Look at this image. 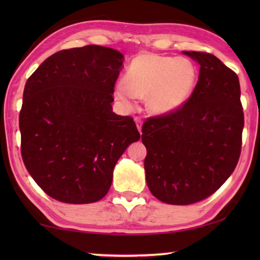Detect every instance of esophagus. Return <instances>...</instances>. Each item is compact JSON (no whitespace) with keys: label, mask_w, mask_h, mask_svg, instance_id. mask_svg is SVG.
I'll return each instance as SVG.
<instances>
[{"label":"esophagus","mask_w":260,"mask_h":260,"mask_svg":"<svg viewBox=\"0 0 260 260\" xmlns=\"http://www.w3.org/2000/svg\"><path fill=\"white\" fill-rule=\"evenodd\" d=\"M134 120H135L136 127H138V129H139V132L141 133V129H142V119H141L140 117H135Z\"/></svg>","instance_id":"1"}]
</instances>
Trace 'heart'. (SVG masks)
I'll use <instances>...</instances> for the list:
<instances>
[{"mask_svg": "<svg viewBox=\"0 0 260 260\" xmlns=\"http://www.w3.org/2000/svg\"><path fill=\"white\" fill-rule=\"evenodd\" d=\"M196 81V68L187 58L141 54L132 60L124 82L114 87V96L128 109L138 98H147L149 111L166 114L187 102Z\"/></svg>", "mask_w": 260, "mask_h": 260, "instance_id": "obj_1", "label": "heart"}]
</instances>
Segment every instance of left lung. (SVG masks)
I'll use <instances>...</instances> for the list:
<instances>
[{
	"mask_svg": "<svg viewBox=\"0 0 260 260\" xmlns=\"http://www.w3.org/2000/svg\"><path fill=\"white\" fill-rule=\"evenodd\" d=\"M183 54L201 67L191 96L142 126L147 184L173 205L205 200L225 183L239 161L244 126L237 74L208 52Z\"/></svg>",
	"mask_w": 260,
	"mask_h": 260,
	"instance_id": "obj_1",
	"label": "left lung"
}]
</instances>
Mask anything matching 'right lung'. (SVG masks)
<instances>
[{"instance_id": "1", "label": "right lung", "mask_w": 260, "mask_h": 260, "mask_svg": "<svg viewBox=\"0 0 260 260\" xmlns=\"http://www.w3.org/2000/svg\"><path fill=\"white\" fill-rule=\"evenodd\" d=\"M122 61L111 48H72L48 57L26 81L21 157L52 199L70 204L102 200L118 159L140 140L133 118L112 112Z\"/></svg>"}]
</instances>
